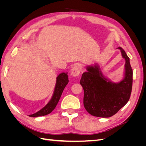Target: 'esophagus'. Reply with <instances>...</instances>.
I'll return each mask as SVG.
<instances>
[{"label": "esophagus", "mask_w": 146, "mask_h": 146, "mask_svg": "<svg viewBox=\"0 0 146 146\" xmlns=\"http://www.w3.org/2000/svg\"><path fill=\"white\" fill-rule=\"evenodd\" d=\"M81 70H82L81 66L79 64H76L72 68L70 74H71L72 76H73L74 77H77L79 76V75H80Z\"/></svg>", "instance_id": "obj_1"}]
</instances>
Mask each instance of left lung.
Here are the masks:
<instances>
[{"label": "left lung", "instance_id": "left-lung-1", "mask_svg": "<svg viewBox=\"0 0 146 146\" xmlns=\"http://www.w3.org/2000/svg\"><path fill=\"white\" fill-rule=\"evenodd\" d=\"M125 59V78L114 83L103 77L98 65L88 66L82 74L80 85L84 90L83 105L92 116L109 117L114 115L129 100L133 83V70L129 56L121 47Z\"/></svg>", "mask_w": 146, "mask_h": 146}]
</instances>
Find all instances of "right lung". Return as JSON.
Segmentation results:
<instances>
[{"label":"right lung","mask_w":146,"mask_h":146,"mask_svg":"<svg viewBox=\"0 0 146 146\" xmlns=\"http://www.w3.org/2000/svg\"><path fill=\"white\" fill-rule=\"evenodd\" d=\"M69 82L68 76L66 73L63 72L58 75L56 77V83L55 88V91L52 98L44 107L42 108L39 111L33 114L29 115L30 117H38L41 116H45L50 113L55 109L58 104V101L62 94V92L64 89L65 86L67 85Z\"/></svg>","instance_id":"add662e5"}]
</instances>
